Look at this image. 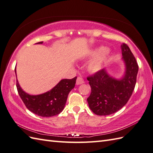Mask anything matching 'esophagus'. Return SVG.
Segmentation results:
<instances>
[{"mask_svg":"<svg viewBox=\"0 0 153 153\" xmlns=\"http://www.w3.org/2000/svg\"><path fill=\"white\" fill-rule=\"evenodd\" d=\"M84 82H85V81H84L82 78H81L80 76L77 77V79L76 81V83L77 85H81V84H83Z\"/></svg>","mask_w":153,"mask_h":153,"instance_id":"obj_1","label":"esophagus"}]
</instances>
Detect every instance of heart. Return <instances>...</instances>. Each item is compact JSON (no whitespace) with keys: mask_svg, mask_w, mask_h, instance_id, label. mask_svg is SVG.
<instances>
[{"mask_svg":"<svg viewBox=\"0 0 153 153\" xmlns=\"http://www.w3.org/2000/svg\"><path fill=\"white\" fill-rule=\"evenodd\" d=\"M97 52L98 51H95L94 53L96 54ZM108 51L107 50H105L102 51L98 55H96V57L88 65V68L89 71L92 73H94L100 69L105 59L108 57Z\"/></svg>","mask_w":153,"mask_h":153,"instance_id":"heart-1","label":"heart"}]
</instances>
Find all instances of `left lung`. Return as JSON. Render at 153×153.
<instances>
[{"label":"left lung","mask_w":153,"mask_h":153,"mask_svg":"<svg viewBox=\"0 0 153 153\" xmlns=\"http://www.w3.org/2000/svg\"><path fill=\"white\" fill-rule=\"evenodd\" d=\"M126 63V74L121 80L110 76L104 69L87 77L91 92L87 102L90 110L98 116H108L120 110L128 102L135 88L139 66L126 43L121 45Z\"/></svg>","instance_id":"8db88e82"}]
</instances>
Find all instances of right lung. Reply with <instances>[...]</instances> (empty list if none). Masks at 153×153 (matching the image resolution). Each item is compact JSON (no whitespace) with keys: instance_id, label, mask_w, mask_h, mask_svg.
I'll use <instances>...</instances> for the list:
<instances>
[{"instance_id":"obj_1","label":"right lung","mask_w":153,"mask_h":153,"mask_svg":"<svg viewBox=\"0 0 153 153\" xmlns=\"http://www.w3.org/2000/svg\"><path fill=\"white\" fill-rule=\"evenodd\" d=\"M42 43L40 42L37 43ZM76 78L61 80L50 91L40 95L32 96L24 92L18 80L16 88L22 100L30 111L42 117H52L63 110L68 95L75 86Z\"/></svg>"}]
</instances>
